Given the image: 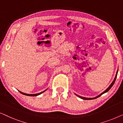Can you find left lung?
Wrapping results in <instances>:
<instances>
[{
  "mask_svg": "<svg viewBox=\"0 0 123 123\" xmlns=\"http://www.w3.org/2000/svg\"><path fill=\"white\" fill-rule=\"evenodd\" d=\"M117 72H118V69H117V73H116V75H115V78H114V80H113V81H112V83H111V85H110V86H109L108 88H107L106 89V90L105 91H104L103 92H102L100 94V95H98V96H97L96 97H93V98H88V97H82V96H79V95H77V94H75V95H76V96H78V97H80V98H82V99H83V100H92V99H95V98H98V97L101 96V95H102V94H104V93H106L107 92H108L109 91V90H110V89L111 88V87H112V86L114 85V83H115V80H116V78H117Z\"/></svg>",
  "mask_w": 123,
  "mask_h": 123,
  "instance_id": "8db88e82",
  "label": "left lung"
}]
</instances>
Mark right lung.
Here are the masks:
<instances>
[{"label":"right lung","mask_w":123,"mask_h":123,"mask_svg":"<svg viewBox=\"0 0 123 123\" xmlns=\"http://www.w3.org/2000/svg\"><path fill=\"white\" fill-rule=\"evenodd\" d=\"M47 90H48V88H47L46 90H45V91H43V92H40V93H35V94H28V93H23V92H21V91H19L21 93L23 94V95H26V96H37L40 95H41V93H43V92L46 91Z\"/></svg>","instance_id":"obj_1"}]
</instances>
